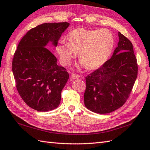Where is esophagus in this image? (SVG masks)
I'll use <instances>...</instances> for the list:
<instances>
[{
  "instance_id": "esophagus-1",
  "label": "esophagus",
  "mask_w": 150,
  "mask_h": 150,
  "mask_svg": "<svg viewBox=\"0 0 150 150\" xmlns=\"http://www.w3.org/2000/svg\"><path fill=\"white\" fill-rule=\"evenodd\" d=\"M72 78L75 79H79V78H80V76L78 74H72Z\"/></svg>"
}]
</instances>
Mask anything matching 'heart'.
<instances>
[{
    "instance_id": "obj_1",
    "label": "heart",
    "mask_w": 150,
    "mask_h": 150,
    "mask_svg": "<svg viewBox=\"0 0 150 150\" xmlns=\"http://www.w3.org/2000/svg\"><path fill=\"white\" fill-rule=\"evenodd\" d=\"M67 42L60 41L57 52L62 64L68 65L78 52V58L87 69L100 67L107 61L114 47L115 40L108 29H74L67 36Z\"/></svg>"
}]
</instances>
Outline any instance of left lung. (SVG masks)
Wrapping results in <instances>:
<instances>
[{
  "label": "left lung",
  "mask_w": 150,
  "mask_h": 150,
  "mask_svg": "<svg viewBox=\"0 0 150 150\" xmlns=\"http://www.w3.org/2000/svg\"><path fill=\"white\" fill-rule=\"evenodd\" d=\"M113 55L86 77L85 105L98 114H108L125 104L137 77L138 65L132 42L119 32Z\"/></svg>",
  "instance_id": "obj_1"
}]
</instances>
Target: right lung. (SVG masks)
Returning <instances> with one entry per match:
<instances>
[{"instance_id": "obj_1", "label": "right lung", "mask_w": 150, "mask_h": 150, "mask_svg": "<svg viewBox=\"0 0 150 150\" xmlns=\"http://www.w3.org/2000/svg\"><path fill=\"white\" fill-rule=\"evenodd\" d=\"M69 25L66 22L38 25L23 36L15 52L12 71L16 89L26 104L37 111L52 110L60 103L69 75L45 47L49 42L57 45Z\"/></svg>"}]
</instances>
